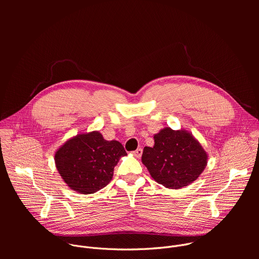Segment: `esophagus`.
I'll list each match as a JSON object with an SVG mask.
<instances>
[{"mask_svg": "<svg viewBox=\"0 0 259 259\" xmlns=\"http://www.w3.org/2000/svg\"><path fill=\"white\" fill-rule=\"evenodd\" d=\"M133 155H134V157H136V158H140L141 155H142V149H137L136 151L133 152Z\"/></svg>", "mask_w": 259, "mask_h": 259, "instance_id": "1", "label": "esophagus"}]
</instances>
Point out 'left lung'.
Returning a JSON list of instances; mask_svg holds the SVG:
<instances>
[{"instance_id": "obj_1", "label": "left lung", "mask_w": 259, "mask_h": 259, "mask_svg": "<svg viewBox=\"0 0 259 259\" xmlns=\"http://www.w3.org/2000/svg\"><path fill=\"white\" fill-rule=\"evenodd\" d=\"M153 147L145 146L141 161L151 176L167 189L190 186L202 174L208 154L188 130L163 128L154 135Z\"/></svg>"}]
</instances>
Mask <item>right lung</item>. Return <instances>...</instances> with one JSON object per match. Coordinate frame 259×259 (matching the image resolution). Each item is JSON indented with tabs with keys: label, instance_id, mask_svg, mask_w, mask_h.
I'll return each instance as SVG.
<instances>
[{
	"label": "right lung",
	"instance_id": "1",
	"mask_svg": "<svg viewBox=\"0 0 259 259\" xmlns=\"http://www.w3.org/2000/svg\"><path fill=\"white\" fill-rule=\"evenodd\" d=\"M127 156L117 140H105L98 131L79 133L55 152V166L67 187L89 195L103 189L112 180L119 160Z\"/></svg>",
	"mask_w": 259,
	"mask_h": 259
}]
</instances>
